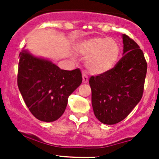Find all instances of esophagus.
I'll list each match as a JSON object with an SVG mask.
<instances>
[{
	"label": "esophagus",
	"mask_w": 159,
	"mask_h": 159,
	"mask_svg": "<svg viewBox=\"0 0 159 159\" xmlns=\"http://www.w3.org/2000/svg\"><path fill=\"white\" fill-rule=\"evenodd\" d=\"M82 76H83V83H84V84H87V83L88 82V77L84 73H83Z\"/></svg>",
	"instance_id": "esophagus-1"
}]
</instances>
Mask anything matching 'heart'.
Segmentation results:
<instances>
[{
    "mask_svg": "<svg viewBox=\"0 0 159 159\" xmlns=\"http://www.w3.org/2000/svg\"><path fill=\"white\" fill-rule=\"evenodd\" d=\"M75 50L87 57L85 67L91 74L102 75L117 64L121 47L119 42L109 37H92L78 42Z\"/></svg>",
    "mask_w": 159,
    "mask_h": 159,
    "instance_id": "b5f03b06",
    "label": "heart"
}]
</instances>
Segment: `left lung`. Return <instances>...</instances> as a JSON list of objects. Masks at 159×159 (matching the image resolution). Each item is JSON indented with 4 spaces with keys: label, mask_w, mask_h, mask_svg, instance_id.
<instances>
[{
    "label": "left lung",
    "mask_w": 159,
    "mask_h": 159,
    "mask_svg": "<svg viewBox=\"0 0 159 159\" xmlns=\"http://www.w3.org/2000/svg\"><path fill=\"white\" fill-rule=\"evenodd\" d=\"M123 57L108 72L92 76V103L101 123L121 122L139 102L144 89L147 64L136 42L123 34Z\"/></svg>",
    "instance_id": "1"
}]
</instances>
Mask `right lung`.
Instances as JSON below:
<instances>
[{"label":"right lung","instance_id":"right-lung-1","mask_svg":"<svg viewBox=\"0 0 159 159\" xmlns=\"http://www.w3.org/2000/svg\"><path fill=\"white\" fill-rule=\"evenodd\" d=\"M19 57L17 84L25 104L40 121H56L64 114L69 95L82 83L80 70L60 69L25 48Z\"/></svg>","mask_w":159,"mask_h":159}]
</instances>
